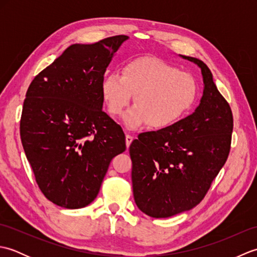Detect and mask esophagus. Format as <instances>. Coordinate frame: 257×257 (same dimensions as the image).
Listing matches in <instances>:
<instances>
[{"mask_svg":"<svg viewBox=\"0 0 257 257\" xmlns=\"http://www.w3.org/2000/svg\"><path fill=\"white\" fill-rule=\"evenodd\" d=\"M135 138H134V136H132V135H125V146L127 147H129L130 145H132V143H133V140H134Z\"/></svg>","mask_w":257,"mask_h":257,"instance_id":"1","label":"esophagus"}]
</instances>
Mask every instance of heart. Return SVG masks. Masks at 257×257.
Instances as JSON below:
<instances>
[{
    "instance_id": "b5f03b06",
    "label": "heart",
    "mask_w": 257,
    "mask_h": 257,
    "mask_svg": "<svg viewBox=\"0 0 257 257\" xmlns=\"http://www.w3.org/2000/svg\"><path fill=\"white\" fill-rule=\"evenodd\" d=\"M102 96L108 110L119 116L134 97L135 107L124 114L130 129L147 122L152 129H166L178 122L198 98L199 85L190 73L156 57L127 63L122 74H108L102 80Z\"/></svg>"
}]
</instances>
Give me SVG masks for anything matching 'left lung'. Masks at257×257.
<instances>
[{
    "instance_id": "1",
    "label": "left lung",
    "mask_w": 257,
    "mask_h": 257,
    "mask_svg": "<svg viewBox=\"0 0 257 257\" xmlns=\"http://www.w3.org/2000/svg\"><path fill=\"white\" fill-rule=\"evenodd\" d=\"M203 95L193 113L171 127L144 133L130 145L134 198L140 211L156 219L198 205L219 174L231 149V107L198 58Z\"/></svg>"
}]
</instances>
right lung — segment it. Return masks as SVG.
Listing matches in <instances>:
<instances>
[{"label": "right lung", "instance_id": "obj_1", "mask_svg": "<svg viewBox=\"0 0 257 257\" xmlns=\"http://www.w3.org/2000/svg\"><path fill=\"white\" fill-rule=\"evenodd\" d=\"M128 38L70 45L26 91L22 145L38 188L58 206L91 203L112 158L125 150L121 127L102 110L101 85L112 56Z\"/></svg>", "mask_w": 257, "mask_h": 257}]
</instances>
